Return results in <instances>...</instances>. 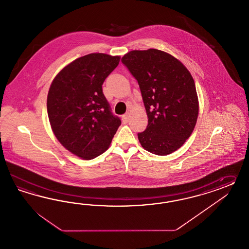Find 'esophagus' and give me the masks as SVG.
I'll use <instances>...</instances> for the list:
<instances>
[{
  "label": "esophagus",
  "instance_id": "obj_1",
  "mask_svg": "<svg viewBox=\"0 0 249 249\" xmlns=\"http://www.w3.org/2000/svg\"><path fill=\"white\" fill-rule=\"evenodd\" d=\"M121 119H122V121L124 122V123H127L128 121V113H125V114L122 115V117H121Z\"/></svg>",
  "mask_w": 249,
  "mask_h": 249
}]
</instances>
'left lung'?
<instances>
[{"mask_svg": "<svg viewBox=\"0 0 249 249\" xmlns=\"http://www.w3.org/2000/svg\"><path fill=\"white\" fill-rule=\"evenodd\" d=\"M122 63L138 81L148 126L138 133L142 147L165 156L181 147L195 128L198 100L188 69L172 55L156 49L131 51Z\"/></svg>", "mask_w": 249, "mask_h": 249, "instance_id": "obj_1", "label": "left lung"}]
</instances>
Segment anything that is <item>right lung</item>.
<instances>
[{"label": "right lung", "mask_w": 249, "mask_h": 249, "mask_svg": "<svg viewBox=\"0 0 249 249\" xmlns=\"http://www.w3.org/2000/svg\"><path fill=\"white\" fill-rule=\"evenodd\" d=\"M120 59L104 53L85 55L63 68L49 89L48 116L54 135L81 159L102 154L121 126L102 91Z\"/></svg>", "instance_id": "obj_1"}]
</instances>
